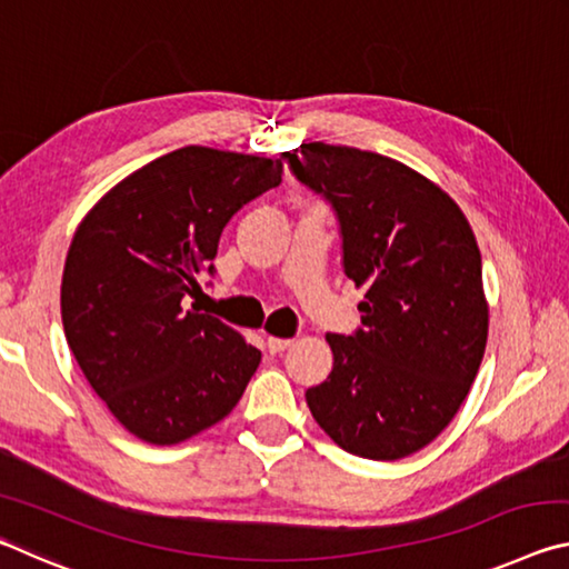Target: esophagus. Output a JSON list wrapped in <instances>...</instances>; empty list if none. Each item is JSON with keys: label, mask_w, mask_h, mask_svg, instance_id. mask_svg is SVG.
Masks as SVG:
<instances>
[{"label": "esophagus", "mask_w": 569, "mask_h": 569, "mask_svg": "<svg viewBox=\"0 0 569 569\" xmlns=\"http://www.w3.org/2000/svg\"><path fill=\"white\" fill-rule=\"evenodd\" d=\"M291 343H293L291 339H276V336H268V341H266L268 351H271V353H281V351H286Z\"/></svg>", "instance_id": "34e87169"}]
</instances>
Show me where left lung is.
<instances>
[{
  "label": "left lung",
  "instance_id": "8db88e82",
  "mask_svg": "<svg viewBox=\"0 0 569 569\" xmlns=\"http://www.w3.org/2000/svg\"><path fill=\"white\" fill-rule=\"evenodd\" d=\"M329 200L361 329L326 333L329 379L306 391L349 455L393 461L435 441L467 399L487 346L481 256L465 213L429 178L379 152L303 142L281 156Z\"/></svg>",
  "mask_w": 569,
  "mask_h": 569
}]
</instances>
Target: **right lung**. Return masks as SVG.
<instances>
[{
    "label": "right lung",
    "mask_w": 569,
    "mask_h": 569,
    "mask_svg": "<svg viewBox=\"0 0 569 569\" xmlns=\"http://www.w3.org/2000/svg\"><path fill=\"white\" fill-rule=\"evenodd\" d=\"M283 162L188 146L100 198L62 273L70 351L112 417L148 445H180L233 411L261 351L188 308L213 276L228 220L276 188Z\"/></svg>",
    "instance_id": "add662e5"
}]
</instances>
